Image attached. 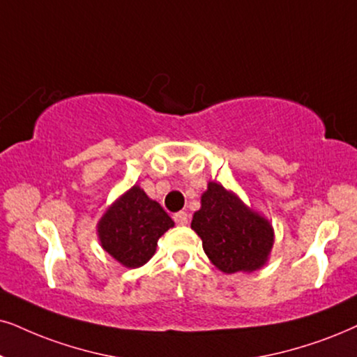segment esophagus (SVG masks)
I'll use <instances>...</instances> for the list:
<instances>
[{"label": "esophagus", "instance_id": "34e87169", "mask_svg": "<svg viewBox=\"0 0 357 357\" xmlns=\"http://www.w3.org/2000/svg\"><path fill=\"white\" fill-rule=\"evenodd\" d=\"M174 218V222L178 224V225H188V222H189V215H188V212H184V211H181V212H176V214L173 215Z\"/></svg>", "mask_w": 357, "mask_h": 357}]
</instances>
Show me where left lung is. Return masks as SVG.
Segmentation results:
<instances>
[{"label":"left lung","mask_w":357,"mask_h":357,"mask_svg":"<svg viewBox=\"0 0 357 357\" xmlns=\"http://www.w3.org/2000/svg\"><path fill=\"white\" fill-rule=\"evenodd\" d=\"M191 229L202 249L224 273L255 272L267 264L273 247V227L222 184L211 181L194 212Z\"/></svg>","instance_id":"left-lung-1"}]
</instances>
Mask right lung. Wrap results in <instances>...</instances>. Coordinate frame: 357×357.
Here are the masks:
<instances>
[{
	"instance_id": "obj_1",
	"label": "right lung",
	"mask_w": 357,
	"mask_h": 357,
	"mask_svg": "<svg viewBox=\"0 0 357 357\" xmlns=\"http://www.w3.org/2000/svg\"><path fill=\"white\" fill-rule=\"evenodd\" d=\"M174 225L166 211L135 184L97 224L103 250L126 268H138L155 255L158 238Z\"/></svg>"
}]
</instances>
